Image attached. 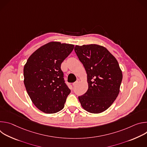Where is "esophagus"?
<instances>
[{"label": "esophagus", "mask_w": 147, "mask_h": 147, "mask_svg": "<svg viewBox=\"0 0 147 147\" xmlns=\"http://www.w3.org/2000/svg\"><path fill=\"white\" fill-rule=\"evenodd\" d=\"M79 81H80V80H79L78 79H77V80H76V81L74 82L73 84V86L74 87H75L76 85H77V84L79 82Z\"/></svg>", "instance_id": "esophagus-1"}]
</instances>
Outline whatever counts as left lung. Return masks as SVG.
Returning <instances> with one entry per match:
<instances>
[{
	"instance_id": "left-lung-1",
	"label": "left lung",
	"mask_w": 147,
	"mask_h": 147,
	"mask_svg": "<svg viewBox=\"0 0 147 147\" xmlns=\"http://www.w3.org/2000/svg\"><path fill=\"white\" fill-rule=\"evenodd\" d=\"M74 51L87 74L88 88L78 99L92 113L108 109L118 96L123 75L116 58L107 49L95 44L78 46Z\"/></svg>"
}]
</instances>
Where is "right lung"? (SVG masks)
Instances as JSON below:
<instances>
[{"label": "right lung", "mask_w": 147, "mask_h": 147, "mask_svg": "<svg viewBox=\"0 0 147 147\" xmlns=\"http://www.w3.org/2000/svg\"><path fill=\"white\" fill-rule=\"evenodd\" d=\"M73 49V45L52 42L35 51L24 66L27 92L35 106L44 113H55L64 108L71 91L61 64Z\"/></svg>", "instance_id": "1"}]
</instances>
